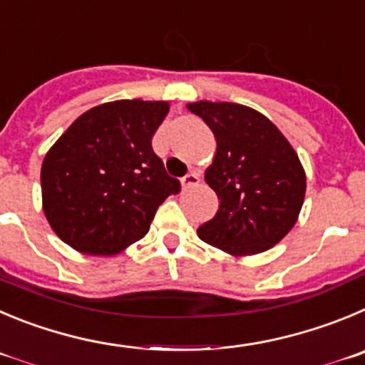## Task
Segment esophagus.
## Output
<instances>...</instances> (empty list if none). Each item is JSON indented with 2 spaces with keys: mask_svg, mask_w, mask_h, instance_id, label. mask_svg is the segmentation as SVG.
Wrapping results in <instances>:
<instances>
[{
  "mask_svg": "<svg viewBox=\"0 0 365 365\" xmlns=\"http://www.w3.org/2000/svg\"><path fill=\"white\" fill-rule=\"evenodd\" d=\"M200 183V175L196 171H192V173H189V175L187 176H183V180H182V185H183V189H189V187H194V185H198Z\"/></svg>",
  "mask_w": 365,
  "mask_h": 365,
  "instance_id": "1",
  "label": "esophagus"
}]
</instances>
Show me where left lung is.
Returning a JSON list of instances; mask_svg holds the SVG:
<instances>
[{
	"mask_svg": "<svg viewBox=\"0 0 365 365\" xmlns=\"http://www.w3.org/2000/svg\"><path fill=\"white\" fill-rule=\"evenodd\" d=\"M216 138L205 182L220 200L200 240L230 255H254L277 245L297 223L306 173L277 125L236 102H189Z\"/></svg>",
	"mask_w": 365,
	"mask_h": 365,
	"instance_id": "1",
	"label": "left lung"
}]
</instances>
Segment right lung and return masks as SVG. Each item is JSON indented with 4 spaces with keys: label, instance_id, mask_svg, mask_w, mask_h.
Returning <instances> with one entry per match:
<instances>
[{
    "label": "right lung",
    "instance_id": "1",
    "mask_svg": "<svg viewBox=\"0 0 365 365\" xmlns=\"http://www.w3.org/2000/svg\"><path fill=\"white\" fill-rule=\"evenodd\" d=\"M169 102L124 98L71 122L41 165L43 212L81 254L115 255L148 234L156 209L180 190L151 138Z\"/></svg>",
    "mask_w": 365,
    "mask_h": 365
}]
</instances>
